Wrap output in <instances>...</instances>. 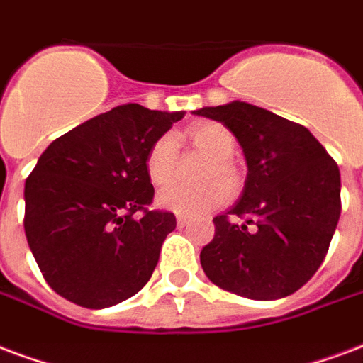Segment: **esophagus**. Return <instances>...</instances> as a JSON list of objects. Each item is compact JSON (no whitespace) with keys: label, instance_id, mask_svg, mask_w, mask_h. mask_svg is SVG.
I'll list each match as a JSON object with an SVG mask.
<instances>
[{"label":"esophagus","instance_id":"34e87169","mask_svg":"<svg viewBox=\"0 0 363 363\" xmlns=\"http://www.w3.org/2000/svg\"><path fill=\"white\" fill-rule=\"evenodd\" d=\"M176 223H178V228H185V225H189V220L185 216H178L176 218Z\"/></svg>","mask_w":363,"mask_h":363}]
</instances>
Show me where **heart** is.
<instances>
[{"mask_svg":"<svg viewBox=\"0 0 363 363\" xmlns=\"http://www.w3.org/2000/svg\"><path fill=\"white\" fill-rule=\"evenodd\" d=\"M185 138L193 147L203 151L206 157V164L203 168V179H211L201 185H168L159 193V204L166 211H172L179 216H201L206 212L216 211L222 204L228 203L230 189H237L239 185V170L233 164L235 155V138L228 128L220 122H204L189 128ZM178 162V143L174 135L164 133L152 141L145 155V174L155 187L166 185L174 178ZM222 179L226 184L218 182Z\"/></svg>","mask_w":363,"mask_h":363,"instance_id":"b5f03b06","label":"heart"}]
</instances>
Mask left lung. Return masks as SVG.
I'll list each match as a JSON object with an SVG mask.
<instances>
[{
  "label": "left lung",
  "mask_w": 363,
  "mask_h": 363,
  "mask_svg": "<svg viewBox=\"0 0 363 363\" xmlns=\"http://www.w3.org/2000/svg\"><path fill=\"white\" fill-rule=\"evenodd\" d=\"M195 114L222 122L249 168L241 201L214 218V239L201 250L204 274L252 301L295 293L318 272L333 239L339 166L306 128L266 108L233 101Z\"/></svg>",
  "instance_id": "obj_1"
}]
</instances>
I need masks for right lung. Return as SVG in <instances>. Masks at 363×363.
<instances>
[{"label": "right lung", "mask_w": 363, "mask_h": 363, "mask_svg": "<svg viewBox=\"0 0 363 363\" xmlns=\"http://www.w3.org/2000/svg\"><path fill=\"white\" fill-rule=\"evenodd\" d=\"M184 113L138 103L97 114L42 152L24 184V233L45 281L84 308H108L145 287L172 212L149 211L145 155Z\"/></svg>", "instance_id": "right-lung-1"}]
</instances>
